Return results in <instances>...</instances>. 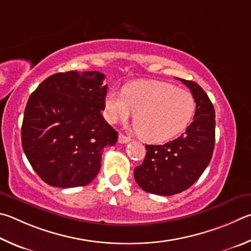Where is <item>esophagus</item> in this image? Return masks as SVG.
Returning <instances> with one entry per match:
<instances>
[{"label": "esophagus", "instance_id": "1", "mask_svg": "<svg viewBox=\"0 0 251 251\" xmlns=\"http://www.w3.org/2000/svg\"><path fill=\"white\" fill-rule=\"evenodd\" d=\"M130 138L129 137H126V135H125V134H122V133H120L119 134V143H128V142H130Z\"/></svg>", "mask_w": 251, "mask_h": 251}]
</instances>
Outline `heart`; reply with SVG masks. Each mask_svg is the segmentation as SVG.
Segmentation results:
<instances>
[{
	"mask_svg": "<svg viewBox=\"0 0 251 251\" xmlns=\"http://www.w3.org/2000/svg\"><path fill=\"white\" fill-rule=\"evenodd\" d=\"M194 111L191 92L164 81L130 83L125 94L111 88L104 97V116L109 122L125 121L135 112L133 122L139 135L152 143L176 137L190 123Z\"/></svg>",
	"mask_w": 251,
	"mask_h": 251,
	"instance_id": "obj_1",
	"label": "heart"
}]
</instances>
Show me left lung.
I'll list each match as a JSON object with an SVG mask.
<instances>
[{
  "label": "left lung",
  "mask_w": 251,
  "mask_h": 251,
  "mask_svg": "<svg viewBox=\"0 0 251 251\" xmlns=\"http://www.w3.org/2000/svg\"><path fill=\"white\" fill-rule=\"evenodd\" d=\"M194 97V120L185 133L163 146L146 144L147 154L134 169L135 182L143 191L171 196L191 187L212 160L215 146V110L200 85L179 79Z\"/></svg>",
  "instance_id": "left-lung-1"
}]
</instances>
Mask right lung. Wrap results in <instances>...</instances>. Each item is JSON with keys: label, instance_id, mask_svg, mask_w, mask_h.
Segmentation results:
<instances>
[{"label": "right lung", "instance_id": "right-lung-1", "mask_svg": "<svg viewBox=\"0 0 251 251\" xmlns=\"http://www.w3.org/2000/svg\"><path fill=\"white\" fill-rule=\"evenodd\" d=\"M104 77L99 72L54 74L28 98L22 147L48 185L89 184L100 171L103 148L118 141V132L101 114L108 88Z\"/></svg>", "mask_w": 251, "mask_h": 251}]
</instances>
